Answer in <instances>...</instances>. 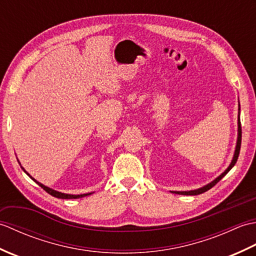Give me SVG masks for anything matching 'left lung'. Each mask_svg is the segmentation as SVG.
Here are the masks:
<instances>
[{
    "mask_svg": "<svg viewBox=\"0 0 256 256\" xmlns=\"http://www.w3.org/2000/svg\"><path fill=\"white\" fill-rule=\"evenodd\" d=\"M241 138H242V130H241V121H240V102H238V138H236V150H234V154H233V158L230 162L229 167L226 168V170L221 174L220 176L216 177V179H214L211 182L204 184V186L200 187L198 189H194V190H188V192H170L172 194H186V196H196V194H200L202 192H206V190L211 189L212 187L214 186V184L220 182L222 178H224L228 172L231 170V168L236 165V162L238 160V154H240V148H241Z\"/></svg>",
    "mask_w": 256,
    "mask_h": 256,
    "instance_id": "left-lung-1",
    "label": "left lung"
}]
</instances>
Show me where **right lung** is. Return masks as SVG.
I'll return each mask as SVG.
<instances>
[{
  "instance_id": "1",
  "label": "right lung",
  "mask_w": 256,
  "mask_h": 256,
  "mask_svg": "<svg viewBox=\"0 0 256 256\" xmlns=\"http://www.w3.org/2000/svg\"><path fill=\"white\" fill-rule=\"evenodd\" d=\"M18 162H20V160H18ZM20 167H22V165H20ZM22 170H24V172L26 174L27 176L28 177H30L32 180H34L36 184H40V186L45 190V192H47L48 194H52V196H54V197H56V198H60V199H77V198H82V197H86V196H89V194H91L92 192H89V194H64V192H57V190H55V189H52V188H50V187H47V186H45V184H42V182H37L35 178H32L28 172H27L25 170H24V167H22Z\"/></svg>"
}]
</instances>
